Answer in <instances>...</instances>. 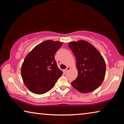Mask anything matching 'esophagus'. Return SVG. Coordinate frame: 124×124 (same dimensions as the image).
Returning <instances> with one entry per match:
<instances>
[{"mask_svg": "<svg viewBox=\"0 0 124 124\" xmlns=\"http://www.w3.org/2000/svg\"><path fill=\"white\" fill-rule=\"evenodd\" d=\"M70 70V67H67V68H66V69H65V70H64V72L65 73H67V72H68V70Z\"/></svg>", "mask_w": 124, "mask_h": 124, "instance_id": "esophagus-1", "label": "esophagus"}]
</instances>
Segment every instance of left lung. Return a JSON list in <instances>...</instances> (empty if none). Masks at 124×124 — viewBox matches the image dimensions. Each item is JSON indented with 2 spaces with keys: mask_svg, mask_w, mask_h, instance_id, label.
I'll use <instances>...</instances> for the list:
<instances>
[{
  "mask_svg": "<svg viewBox=\"0 0 124 124\" xmlns=\"http://www.w3.org/2000/svg\"><path fill=\"white\" fill-rule=\"evenodd\" d=\"M68 44L76 58L78 71L77 79L71 85L83 93L97 89L102 84L106 75V63L102 54L86 41H71Z\"/></svg>",
  "mask_w": 124,
  "mask_h": 124,
  "instance_id": "8db88e82",
  "label": "left lung"
}]
</instances>
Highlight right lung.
Instances as JSON below:
<instances>
[{"label":"right lung","mask_w":124,"mask_h":124,"mask_svg":"<svg viewBox=\"0 0 124 124\" xmlns=\"http://www.w3.org/2000/svg\"><path fill=\"white\" fill-rule=\"evenodd\" d=\"M63 43L48 40L37 45L26 56L21 72L24 85L33 93L41 95L54 87L63 72L54 54Z\"/></svg>","instance_id":"add662e5"}]
</instances>
